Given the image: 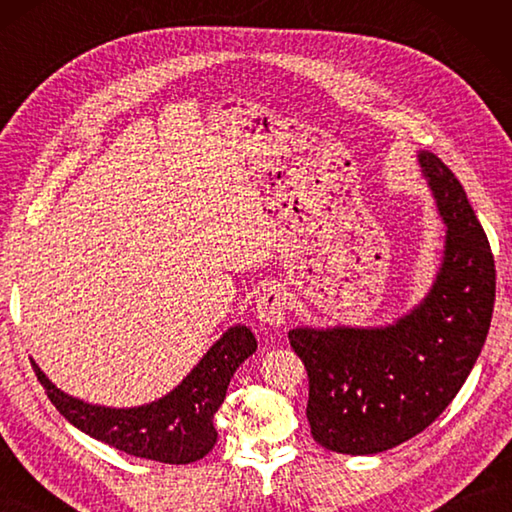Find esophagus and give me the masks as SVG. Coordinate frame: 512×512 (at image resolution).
Returning <instances> with one entry per match:
<instances>
[{
    "instance_id": "esophagus-1",
    "label": "esophagus",
    "mask_w": 512,
    "mask_h": 512,
    "mask_svg": "<svg viewBox=\"0 0 512 512\" xmlns=\"http://www.w3.org/2000/svg\"><path fill=\"white\" fill-rule=\"evenodd\" d=\"M286 292L279 286L266 288L257 299V319L270 328H284L286 325Z\"/></svg>"
}]
</instances>
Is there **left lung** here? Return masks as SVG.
<instances>
[{
  "label": "left lung",
  "mask_w": 512,
  "mask_h": 512,
  "mask_svg": "<svg viewBox=\"0 0 512 512\" xmlns=\"http://www.w3.org/2000/svg\"><path fill=\"white\" fill-rule=\"evenodd\" d=\"M418 165L447 226L427 295L387 325L288 332L308 369L312 438L336 453H383L427 429L471 374L491 328L495 262L484 228L438 156L418 151Z\"/></svg>",
  "instance_id": "8db88e82"
}]
</instances>
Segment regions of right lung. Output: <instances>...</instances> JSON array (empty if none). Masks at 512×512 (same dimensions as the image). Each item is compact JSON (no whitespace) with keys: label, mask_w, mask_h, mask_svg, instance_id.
Segmentation results:
<instances>
[{"label":"right lung","mask_w":512,"mask_h":512,"mask_svg":"<svg viewBox=\"0 0 512 512\" xmlns=\"http://www.w3.org/2000/svg\"><path fill=\"white\" fill-rule=\"evenodd\" d=\"M255 350L257 341L250 328L242 323L231 325L169 394L147 405L121 409L92 405L65 394L35 361L32 367L52 405L90 438L136 458L189 464L215 447V411L226 398L235 369Z\"/></svg>","instance_id":"obj_1"}]
</instances>
